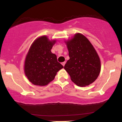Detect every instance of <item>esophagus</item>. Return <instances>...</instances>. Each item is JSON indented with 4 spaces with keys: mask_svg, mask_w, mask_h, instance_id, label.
Wrapping results in <instances>:
<instances>
[{
    "mask_svg": "<svg viewBox=\"0 0 122 122\" xmlns=\"http://www.w3.org/2000/svg\"><path fill=\"white\" fill-rule=\"evenodd\" d=\"M65 64H66V62H63L62 63V65L64 66V65H65Z\"/></svg>",
    "mask_w": 122,
    "mask_h": 122,
    "instance_id": "34e87169",
    "label": "esophagus"
}]
</instances>
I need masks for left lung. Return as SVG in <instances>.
Masks as SVG:
<instances>
[{"label":"left lung","instance_id":"8db88e82","mask_svg":"<svg viewBox=\"0 0 122 122\" xmlns=\"http://www.w3.org/2000/svg\"><path fill=\"white\" fill-rule=\"evenodd\" d=\"M69 51V60L64 66L71 80L79 86H85L97 79L101 70L97 53L87 38L76 33L65 41Z\"/></svg>","mask_w":122,"mask_h":122}]
</instances>
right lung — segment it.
Here are the masks:
<instances>
[{
	"label": "right lung",
	"mask_w": 122,
	"mask_h": 122,
	"mask_svg": "<svg viewBox=\"0 0 122 122\" xmlns=\"http://www.w3.org/2000/svg\"><path fill=\"white\" fill-rule=\"evenodd\" d=\"M56 41L47 36L38 37L33 42L26 56L24 71L33 84L45 86L55 78L57 72L64 66L57 61L51 49Z\"/></svg>",
	"instance_id": "obj_1"
}]
</instances>
